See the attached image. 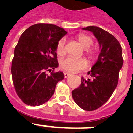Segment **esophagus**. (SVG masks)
<instances>
[{
    "instance_id": "esophagus-1",
    "label": "esophagus",
    "mask_w": 133,
    "mask_h": 133,
    "mask_svg": "<svg viewBox=\"0 0 133 133\" xmlns=\"http://www.w3.org/2000/svg\"><path fill=\"white\" fill-rule=\"evenodd\" d=\"M70 75V74H68V73H67V72L64 73V77H65V79H67V78H68V77Z\"/></svg>"
}]
</instances>
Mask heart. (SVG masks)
I'll return each mask as SVG.
<instances>
[{"label": "heart", "instance_id": "obj_1", "mask_svg": "<svg viewBox=\"0 0 133 133\" xmlns=\"http://www.w3.org/2000/svg\"><path fill=\"white\" fill-rule=\"evenodd\" d=\"M77 39L79 41L83 48L85 50L90 48L94 43L92 38L88 35L80 34L77 36ZM65 39L64 38H61L56 45V52L59 55L65 54ZM87 66V62L83 58H75L72 56H69L63 59L61 61L60 67L61 70L67 72H76L80 70H83Z\"/></svg>", "mask_w": 133, "mask_h": 133}]
</instances>
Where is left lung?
Masks as SVG:
<instances>
[{
	"instance_id": "1",
	"label": "left lung",
	"mask_w": 133,
	"mask_h": 133,
	"mask_svg": "<svg viewBox=\"0 0 133 133\" xmlns=\"http://www.w3.org/2000/svg\"><path fill=\"white\" fill-rule=\"evenodd\" d=\"M83 30L92 32L101 52L97 62L88 72L90 79L81 77V85L72 91V95L79 107L92 111L103 105L112 95L117 85L124 60L121 45L113 35L95 26Z\"/></svg>"
}]
</instances>
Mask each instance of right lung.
<instances>
[{
	"label": "right lung",
	"instance_id": "add662e5",
	"mask_svg": "<svg viewBox=\"0 0 133 133\" xmlns=\"http://www.w3.org/2000/svg\"><path fill=\"white\" fill-rule=\"evenodd\" d=\"M66 34L55 25L38 23L21 34L14 49L11 75L18 96L27 105L38 106L47 102L56 83L64 79L60 71L46 72L58 66L56 45Z\"/></svg>",
	"mask_w": 133,
	"mask_h": 133
}]
</instances>
